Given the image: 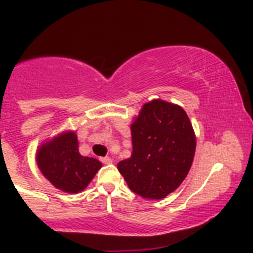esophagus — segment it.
<instances>
[{"mask_svg":"<svg viewBox=\"0 0 253 253\" xmlns=\"http://www.w3.org/2000/svg\"><path fill=\"white\" fill-rule=\"evenodd\" d=\"M101 162H102L103 164H112L113 161L110 157H103V158H101Z\"/></svg>","mask_w":253,"mask_h":253,"instance_id":"esophagus-1","label":"esophagus"}]
</instances>
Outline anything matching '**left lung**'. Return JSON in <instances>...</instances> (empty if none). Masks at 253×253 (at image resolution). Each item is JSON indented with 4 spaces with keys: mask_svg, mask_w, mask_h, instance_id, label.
<instances>
[{
    "mask_svg": "<svg viewBox=\"0 0 253 253\" xmlns=\"http://www.w3.org/2000/svg\"><path fill=\"white\" fill-rule=\"evenodd\" d=\"M133 151L118 169L133 193L162 200L189 172L196 138L182 107L163 100L145 103L130 125Z\"/></svg>",
    "mask_w": 253,
    "mask_h": 253,
    "instance_id": "obj_1",
    "label": "left lung"
}]
</instances>
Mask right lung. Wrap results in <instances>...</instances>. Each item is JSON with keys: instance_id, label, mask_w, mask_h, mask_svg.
Returning <instances> with one entry per match:
<instances>
[{"instance_id": "1", "label": "right lung", "mask_w": 253, "mask_h": 253, "mask_svg": "<svg viewBox=\"0 0 253 253\" xmlns=\"http://www.w3.org/2000/svg\"><path fill=\"white\" fill-rule=\"evenodd\" d=\"M37 164L57 189L70 194L85 189L102 167L97 159L81 155L75 132H64L43 143L37 152Z\"/></svg>"}]
</instances>
